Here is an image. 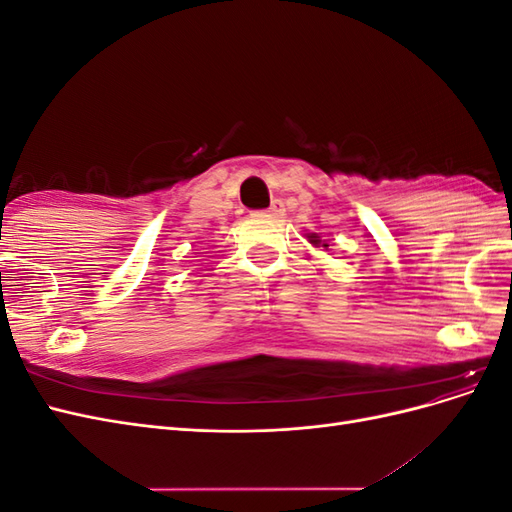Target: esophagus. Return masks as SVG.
I'll return each mask as SVG.
<instances>
[{
    "label": "esophagus",
    "mask_w": 512,
    "mask_h": 512,
    "mask_svg": "<svg viewBox=\"0 0 512 512\" xmlns=\"http://www.w3.org/2000/svg\"><path fill=\"white\" fill-rule=\"evenodd\" d=\"M267 213L269 215H284V203H282V200L275 198L273 203H271V207L267 209Z\"/></svg>",
    "instance_id": "obj_1"
}]
</instances>
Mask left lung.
Segmentation results:
<instances>
[{"instance_id":"8db88e82","label":"left lung","mask_w":512,"mask_h":512,"mask_svg":"<svg viewBox=\"0 0 512 512\" xmlns=\"http://www.w3.org/2000/svg\"><path fill=\"white\" fill-rule=\"evenodd\" d=\"M312 239H314V237H312ZM314 241H318V239H314ZM324 247H327V245H324Z\"/></svg>"}]
</instances>
